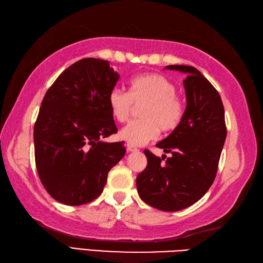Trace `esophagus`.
I'll use <instances>...</instances> for the list:
<instances>
[{
  "label": "esophagus",
  "instance_id": "obj_1",
  "mask_svg": "<svg viewBox=\"0 0 263 263\" xmlns=\"http://www.w3.org/2000/svg\"><path fill=\"white\" fill-rule=\"evenodd\" d=\"M126 148H127L128 152H132V153L139 152V149H138L136 146H133V144H130V143H127V144H126Z\"/></svg>",
  "mask_w": 263,
  "mask_h": 263
}]
</instances>
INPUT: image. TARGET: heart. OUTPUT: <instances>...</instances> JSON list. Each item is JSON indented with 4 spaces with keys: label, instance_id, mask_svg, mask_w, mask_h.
<instances>
[{
    "label": "heart",
    "instance_id": "heart-1",
    "mask_svg": "<svg viewBox=\"0 0 263 263\" xmlns=\"http://www.w3.org/2000/svg\"><path fill=\"white\" fill-rule=\"evenodd\" d=\"M175 93L174 83L157 73L133 78L128 92L113 89L108 95V106L111 116L117 122H126L135 106H142L139 111L141 120L130 122L120 131L122 140L133 146H143L157 139L160 130H175L184 114L182 100Z\"/></svg>",
    "mask_w": 263,
    "mask_h": 263
}]
</instances>
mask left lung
I'll return each mask as SVG.
<instances>
[{
  "label": "left lung",
  "mask_w": 263,
  "mask_h": 263,
  "mask_svg": "<svg viewBox=\"0 0 263 263\" xmlns=\"http://www.w3.org/2000/svg\"><path fill=\"white\" fill-rule=\"evenodd\" d=\"M165 69L186 74V108L178 126L157 143L172 154L165 163L166 155L160 159L144 150L148 164L137 176V189L154 208L178 211L197 202L214 183L227 131L221 98L203 74L187 65Z\"/></svg>",
  "instance_id": "1"
}]
</instances>
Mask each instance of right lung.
Here are the masks:
<instances>
[{
	"mask_svg": "<svg viewBox=\"0 0 263 263\" xmlns=\"http://www.w3.org/2000/svg\"><path fill=\"white\" fill-rule=\"evenodd\" d=\"M120 74L107 61L82 59L59 76L44 97L33 128L35 160L46 191L59 202L80 205L102 194L107 174L125 155L108 95Z\"/></svg>",
	"mask_w": 263,
	"mask_h": 263,
	"instance_id": "right-lung-1",
	"label": "right lung"
}]
</instances>
